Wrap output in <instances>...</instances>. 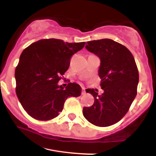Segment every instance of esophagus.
<instances>
[{
    "instance_id": "1",
    "label": "esophagus",
    "mask_w": 156,
    "mask_h": 156,
    "mask_svg": "<svg viewBox=\"0 0 156 156\" xmlns=\"http://www.w3.org/2000/svg\"><path fill=\"white\" fill-rule=\"evenodd\" d=\"M86 94V92H85V89L83 88V87H82V92H81V94Z\"/></svg>"
}]
</instances>
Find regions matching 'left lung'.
I'll use <instances>...</instances> for the list:
<instances>
[{
    "instance_id": "8db88e82",
    "label": "left lung",
    "mask_w": 156,
    "mask_h": 156,
    "mask_svg": "<svg viewBox=\"0 0 156 156\" xmlns=\"http://www.w3.org/2000/svg\"><path fill=\"white\" fill-rule=\"evenodd\" d=\"M86 48L101 60L98 75L103 93L98 94L93 89L86 90L94 97V103L83 107V114L96 126H110L124 117L136 96V64L129 50L112 39L89 41Z\"/></svg>"
}]
</instances>
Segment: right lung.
Wrapping results in <instances>:
<instances>
[{"label":"right lung","mask_w":156,"mask_h":156,"mask_svg":"<svg viewBox=\"0 0 156 156\" xmlns=\"http://www.w3.org/2000/svg\"><path fill=\"white\" fill-rule=\"evenodd\" d=\"M85 42L69 43L61 39H41L21 53L15 69L16 93L24 110L36 119L50 120L63 110L69 97H78L81 87L58 83L69 68L71 56Z\"/></svg>","instance_id":"add662e5"}]
</instances>
